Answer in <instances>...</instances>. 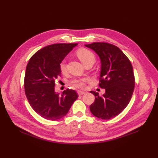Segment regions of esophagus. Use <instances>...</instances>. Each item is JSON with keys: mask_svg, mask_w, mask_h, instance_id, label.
<instances>
[{"mask_svg": "<svg viewBox=\"0 0 158 158\" xmlns=\"http://www.w3.org/2000/svg\"><path fill=\"white\" fill-rule=\"evenodd\" d=\"M77 93H78V94L79 96H82V95L85 94V92H83V91H78V92H77Z\"/></svg>", "mask_w": 158, "mask_h": 158, "instance_id": "esophagus-1", "label": "esophagus"}]
</instances>
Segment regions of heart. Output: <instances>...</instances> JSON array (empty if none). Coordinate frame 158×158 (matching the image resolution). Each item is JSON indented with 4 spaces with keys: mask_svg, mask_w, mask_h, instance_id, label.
Masks as SVG:
<instances>
[{
    "mask_svg": "<svg viewBox=\"0 0 158 158\" xmlns=\"http://www.w3.org/2000/svg\"><path fill=\"white\" fill-rule=\"evenodd\" d=\"M76 55L80 60V61L84 65L89 62H95L96 57L94 53L88 49L80 48L76 52ZM60 69L62 73H64L66 72V62L64 60H62L60 63ZM85 81L86 79H75L73 80L71 83L73 86L76 87V88H82L85 86Z\"/></svg>",
    "mask_w": 158,
    "mask_h": 158,
    "instance_id": "1",
    "label": "heart"
}]
</instances>
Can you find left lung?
<instances>
[{
	"instance_id": "8db88e82",
	"label": "left lung",
	"mask_w": 158,
	"mask_h": 158,
	"mask_svg": "<svg viewBox=\"0 0 158 158\" xmlns=\"http://www.w3.org/2000/svg\"><path fill=\"white\" fill-rule=\"evenodd\" d=\"M94 50L100 59L101 70L99 86L105 89L102 96L91 91L95 100L89 106L95 117L109 119L118 115L128 105L135 89V80L132 64L117 46L107 43L85 45Z\"/></svg>"
}]
</instances>
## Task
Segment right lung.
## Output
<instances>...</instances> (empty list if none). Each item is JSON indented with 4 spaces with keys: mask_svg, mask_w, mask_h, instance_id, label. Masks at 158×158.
<instances>
[{
    "mask_svg": "<svg viewBox=\"0 0 158 158\" xmlns=\"http://www.w3.org/2000/svg\"><path fill=\"white\" fill-rule=\"evenodd\" d=\"M77 43H57L46 46L33 55L26 66L25 94L36 113L48 120L65 116L78 98L75 90L61 94L55 92V81L61 75L60 63Z\"/></svg>",
    "mask_w": 158,
    "mask_h": 158,
    "instance_id": "add662e5",
    "label": "right lung"
}]
</instances>
